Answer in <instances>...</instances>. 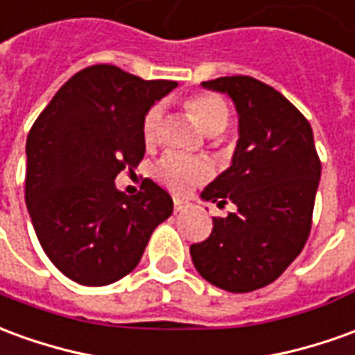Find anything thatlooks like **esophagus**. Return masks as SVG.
I'll return each mask as SVG.
<instances>
[{
  "instance_id": "34e87169",
  "label": "esophagus",
  "mask_w": 355,
  "mask_h": 355,
  "mask_svg": "<svg viewBox=\"0 0 355 355\" xmlns=\"http://www.w3.org/2000/svg\"><path fill=\"white\" fill-rule=\"evenodd\" d=\"M190 207V203L184 202V200H175V213H182Z\"/></svg>"
}]
</instances>
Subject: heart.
Listing matches in <instances>:
<instances>
[{"label": "heart", "mask_w": 355, "mask_h": 355, "mask_svg": "<svg viewBox=\"0 0 355 355\" xmlns=\"http://www.w3.org/2000/svg\"><path fill=\"white\" fill-rule=\"evenodd\" d=\"M186 111L194 117L205 135H219L229 125V105L213 94H200L184 101ZM161 123V105H153L142 123L144 140L152 144L157 138ZM155 177L177 194H184L196 184L211 177V167L205 161L190 159L178 153H167L155 167Z\"/></svg>", "instance_id": "1"}]
</instances>
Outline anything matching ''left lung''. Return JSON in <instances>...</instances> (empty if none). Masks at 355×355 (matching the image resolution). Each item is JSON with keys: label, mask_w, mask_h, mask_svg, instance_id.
I'll return each mask as SVG.
<instances>
[{"label": "left lung", "mask_w": 355, "mask_h": 355, "mask_svg": "<svg viewBox=\"0 0 355 355\" xmlns=\"http://www.w3.org/2000/svg\"><path fill=\"white\" fill-rule=\"evenodd\" d=\"M203 88L227 94L238 113V142L227 171L202 200L234 213L213 217L209 238L190 246L198 272L227 292L277 281L306 244L321 161L307 119L281 92L252 76H220Z\"/></svg>", "instance_id": "obj_1"}]
</instances>
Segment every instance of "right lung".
I'll use <instances>...</instances> for the list:
<instances>
[{"mask_svg": "<svg viewBox=\"0 0 355 355\" xmlns=\"http://www.w3.org/2000/svg\"><path fill=\"white\" fill-rule=\"evenodd\" d=\"M178 84L144 80L113 65L69 78L26 138L24 200L40 244L59 271L84 286H105L135 269L171 196L146 178L142 190H117L123 169L146 153L142 123Z\"/></svg>", "mask_w": 355, "mask_h": 355, "instance_id": "obj_1", "label": "right lung"}]
</instances>
